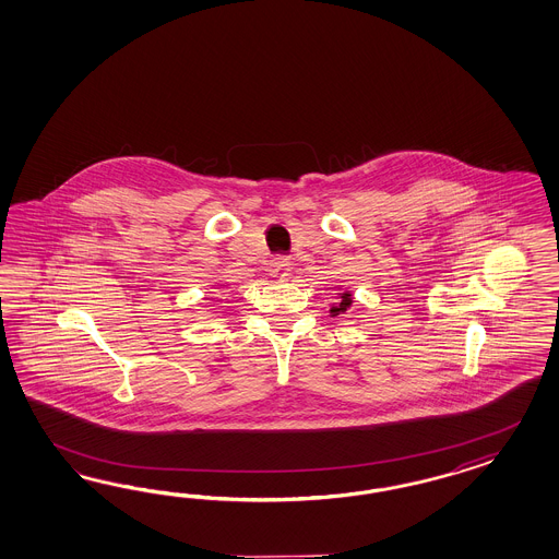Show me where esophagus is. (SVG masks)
Instances as JSON below:
<instances>
[{
	"label": "esophagus",
	"instance_id": "34e87169",
	"mask_svg": "<svg viewBox=\"0 0 559 559\" xmlns=\"http://www.w3.org/2000/svg\"><path fill=\"white\" fill-rule=\"evenodd\" d=\"M281 276H285V274H281Z\"/></svg>",
	"mask_w": 559,
	"mask_h": 559
}]
</instances>
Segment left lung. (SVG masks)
Listing matches in <instances>:
<instances>
[{"mask_svg":"<svg viewBox=\"0 0 559 559\" xmlns=\"http://www.w3.org/2000/svg\"><path fill=\"white\" fill-rule=\"evenodd\" d=\"M353 299H350V293H342V301L336 307H332V313L338 316V313H346V309L350 307Z\"/></svg>","mask_w":559,"mask_h":559,"instance_id":"obj_1","label":"left lung"}]
</instances>
